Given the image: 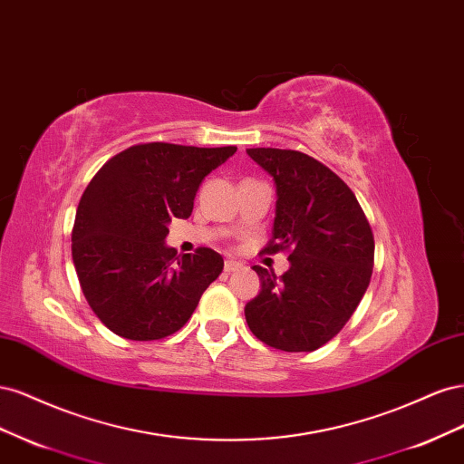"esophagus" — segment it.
I'll list each match as a JSON object with an SVG mask.
<instances>
[{
	"label": "esophagus",
	"instance_id": "obj_1",
	"mask_svg": "<svg viewBox=\"0 0 464 464\" xmlns=\"http://www.w3.org/2000/svg\"><path fill=\"white\" fill-rule=\"evenodd\" d=\"M242 263L240 261H232V259H228L227 263H224V271L227 273H234V271H240L242 269Z\"/></svg>",
	"mask_w": 464,
	"mask_h": 464
}]
</instances>
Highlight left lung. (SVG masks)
Wrapping results in <instances>:
<instances>
[{
  "instance_id": "left-lung-1",
  "label": "left lung",
  "mask_w": 464,
  "mask_h": 464,
  "mask_svg": "<svg viewBox=\"0 0 464 464\" xmlns=\"http://www.w3.org/2000/svg\"><path fill=\"white\" fill-rule=\"evenodd\" d=\"M276 188L273 240L266 254L290 249V269L276 276L256 265L261 292L246 304L259 341L285 353H312L356 312L373 269V234L344 181L300 150H246Z\"/></svg>"
}]
</instances>
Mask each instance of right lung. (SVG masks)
Masks as SVG:
<instances>
[{
  "instance_id": "1",
  "label": "right lung",
  "mask_w": 464,
  "mask_h": 464,
  "mask_svg": "<svg viewBox=\"0 0 464 464\" xmlns=\"http://www.w3.org/2000/svg\"><path fill=\"white\" fill-rule=\"evenodd\" d=\"M236 147L145 143L111 157L79 201L72 256L96 317L123 339L159 341L179 331L222 273L217 251L178 256L168 224L188 218L201 181Z\"/></svg>"
}]
</instances>
